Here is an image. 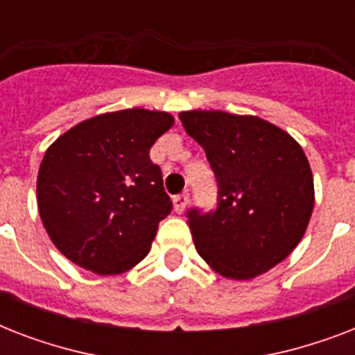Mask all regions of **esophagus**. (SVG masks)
<instances>
[{
	"mask_svg": "<svg viewBox=\"0 0 355 355\" xmlns=\"http://www.w3.org/2000/svg\"><path fill=\"white\" fill-rule=\"evenodd\" d=\"M188 202H189L188 193H180L173 197V206H175V211H177V214H182V211L186 210Z\"/></svg>",
	"mask_w": 355,
	"mask_h": 355,
	"instance_id": "obj_1",
	"label": "esophagus"
}]
</instances>
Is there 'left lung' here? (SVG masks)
<instances>
[{"mask_svg":"<svg viewBox=\"0 0 355 355\" xmlns=\"http://www.w3.org/2000/svg\"><path fill=\"white\" fill-rule=\"evenodd\" d=\"M205 149L217 208L186 214L200 258L221 276L248 280L295 250L313 211V175L302 147L276 125L221 110L180 112Z\"/></svg>","mask_w":355,"mask_h":355,"instance_id":"left-lung-1","label":"left lung"}]
</instances>
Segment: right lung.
<instances>
[{"mask_svg": "<svg viewBox=\"0 0 355 355\" xmlns=\"http://www.w3.org/2000/svg\"><path fill=\"white\" fill-rule=\"evenodd\" d=\"M173 123L167 112L145 108L101 114L46 150L38 211L55 247L75 265L110 276L147 256L173 208L149 150Z\"/></svg>", "mask_w": 355, "mask_h": 355, "instance_id": "add662e5", "label": "right lung"}]
</instances>
